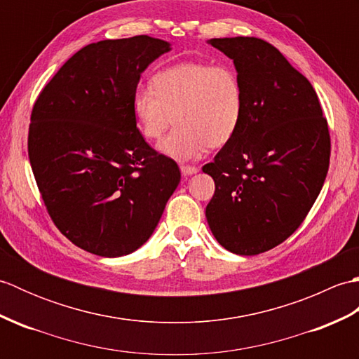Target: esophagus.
Listing matches in <instances>:
<instances>
[{
	"label": "esophagus",
	"mask_w": 359,
	"mask_h": 359,
	"mask_svg": "<svg viewBox=\"0 0 359 359\" xmlns=\"http://www.w3.org/2000/svg\"><path fill=\"white\" fill-rule=\"evenodd\" d=\"M180 171L184 175H193L196 172H199V168L191 166V165H180Z\"/></svg>",
	"instance_id": "34e87169"
}]
</instances>
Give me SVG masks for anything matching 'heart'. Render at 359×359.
Here are the masks:
<instances>
[{"label": "heart", "instance_id": "obj_1", "mask_svg": "<svg viewBox=\"0 0 359 359\" xmlns=\"http://www.w3.org/2000/svg\"><path fill=\"white\" fill-rule=\"evenodd\" d=\"M245 98L238 72L228 65L201 60L180 62L157 71L149 86L134 90L131 109L140 134L162 139L160 151L175 160H193L230 142L242 123Z\"/></svg>", "mask_w": 359, "mask_h": 359}]
</instances>
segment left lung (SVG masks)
<instances>
[{"mask_svg": "<svg viewBox=\"0 0 359 359\" xmlns=\"http://www.w3.org/2000/svg\"><path fill=\"white\" fill-rule=\"evenodd\" d=\"M243 88L242 123L203 172L216 191L205 210L217 242L255 256L290 238L321 193L330 134L310 81L261 38H212Z\"/></svg>", "mask_w": 359, "mask_h": 359, "instance_id": "1", "label": "left lung"}]
</instances>
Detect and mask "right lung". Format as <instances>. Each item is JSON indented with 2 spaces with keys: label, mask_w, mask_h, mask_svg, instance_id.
Segmentation results:
<instances>
[{
  "label": "right lung",
  "mask_w": 359,
  "mask_h": 359,
  "mask_svg": "<svg viewBox=\"0 0 359 359\" xmlns=\"http://www.w3.org/2000/svg\"><path fill=\"white\" fill-rule=\"evenodd\" d=\"M168 50L148 35L88 44L34 104L27 149L38 189L58 230L93 255L140 248L180 182L177 163L144 142L131 109L142 72Z\"/></svg>",
  "instance_id": "right-lung-1"
}]
</instances>
